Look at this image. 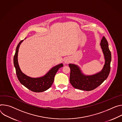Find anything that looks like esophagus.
Returning <instances> with one entry per match:
<instances>
[{"instance_id":"34e87169","label":"esophagus","mask_w":122,"mask_h":122,"mask_svg":"<svg viewBox=\"0 0 122 122\" xmlns=\"http://www.w3.org/2000/svg\"><path fill=\"white\" fill-rule=\"evenodd\" d=\"M69 62H70V60H68V59H66V60H65V61H64V63H66V64L69 63Z\"/></svg>"}]
</instances>
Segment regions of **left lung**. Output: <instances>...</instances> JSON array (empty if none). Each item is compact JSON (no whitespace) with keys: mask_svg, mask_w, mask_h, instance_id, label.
<instances>
[{"mask_svg":"<svg viewBox=\"0 0 122 122\" xmlns=\"http://www.w3.org/2000/svg\"><path fill=\"white\" fill-rule=\"evenodd\" d=\"M100 45L104 54L105 64L99 72L92 75H86L77 65L69 64L71 70L70 82L75 88L87 91L93 90L101 85L109 76L112 55L107 41L105 37L102 38Z\"/></svg>","mask_w":122,"mask_h":122,"instance_id":"8db88e82","label":"left lung"}]
</instances>
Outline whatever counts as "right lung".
<instances>
[{
	"mask_svg": "<svg viewBox=\"0 0 122 122\" xmlns=\"http://www.w3.org/2000/svg\"><path fill=\"white\" fill-rule=\"evenodd\" d=\"M23 41H21L18 44L13 58V63L16 70L17 78L22 85L32 92H40L46 91L52 86L56 73L63 65L62 63H61L53 67L45 75L41 77L34 78L25 75L21 70L18 62L19 48Z\"/></svg>",
	"mask_w": 122,
	"mask_h": 122,
	"instance_id": "obj_1",
	"label": "right lung"
}]
</instances>
